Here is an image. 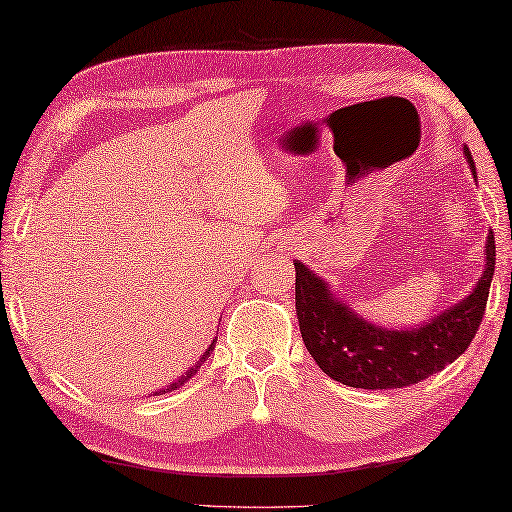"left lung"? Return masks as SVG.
<instances>
[{"mask_svg": "<svg viewBox=\"0 0 512 512\" xmlns=\"http://www.w3.org/2000/svg\"><path fill=\"white\" fill-rule=\"evenodd\" d=\"M469 170L476 167L463 147ZM485 265L472 292L458 304L413 329H388L358 315L331 290V283L295 261V308L308 354L324 374L349 388L392 390L420 383L445 370L479 331L494 274V233L483 249Z\"/></svg>", "mask_w": 512, "mask_h": 512, "instance_id": "left-lung-1", "label": "left lung"}]
</instances>
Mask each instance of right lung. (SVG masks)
<instances>
[{"label":"right lung","mask_w":512,"mask_h":512,"mask_svg":"<svg viewBox=\"0 0 512 512\" xmlns=\"http://www.w3.org/2000/svg\"><path fill=\"white\" fill-rule=\"evenodd\" d=\"M215 342H217V340H213V342H211V345H208V349L204 351V354H201V356H199V360H197V363H195V365H192V367H188V372H183V374L179 376V379H177V381H172L170 385H165V388H163V390H158V392H154V395H165V392H172V390H177V388H181V385H186V383H188V381L192 379V376H195V374L199 372V367L206 363V360H208V356H211V354H213V349H215Z\"/></svg>","instance_id":"add662e5"}]
</instances>
